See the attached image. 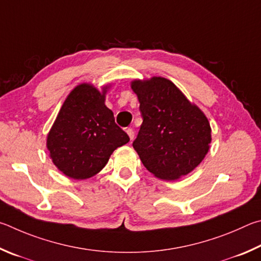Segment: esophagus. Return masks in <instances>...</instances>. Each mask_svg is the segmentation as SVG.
I'll return each instance as SVG.
<instances>
[{
	"label": "esophagus",
	"mask_w": 261,
	"mask_h": 261,
	"mask_svg": "<svg viewBox=\"0 0 261 261\" xmlns=\"http://www.w3.org/2000/svg\"><path fill=\"white\" fill-rule=\"evenodd\" d=\"M126 133L128 134V136H129L130 141H132V140H134V135H135V133H134V130L132 129V128H128V129H126Z\"/></svg>",
	"instance_id": "obj_1"
}]
</instances>
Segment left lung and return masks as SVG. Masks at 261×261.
I'll list each match as a JSON object with an SVG mask.
<instances>
[{
    "label": "left lung",
    "instance_id": "1",
    "mask_svg": "<svg viewBox=\"0 0 261 261\" xmlns=\"http://www.w3.org/2000/svg\"><path fill=\"white\" fill-rule=\"evenodd\" d=\"M130 87L143 118L133 148L144 167L162 180L189 174L206 156L212 141L206 116L166 77L135 79Z\"/></svg>",
    "mask_w": 261,
    "mask_h": 261
}]
</instances>
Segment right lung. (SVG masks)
<instances>
[{"label": "right lung", "mask_w": 261, "mask_h": 261, "mask_svg": "<svg viewBox=\"0 0 261 261\" xmlns=\"http://www.w3.org/2000/svg\"><path fill=\"white\" fill-rule=\"evenodd\" d=\"M110 85L98 90L91 84L77 85L67 95L47 136L54 165L74 180H85L103 170L117 148L129 138L114 122L105 105Z\"/></svg>", "instance_id": "1"}]
</instances>
